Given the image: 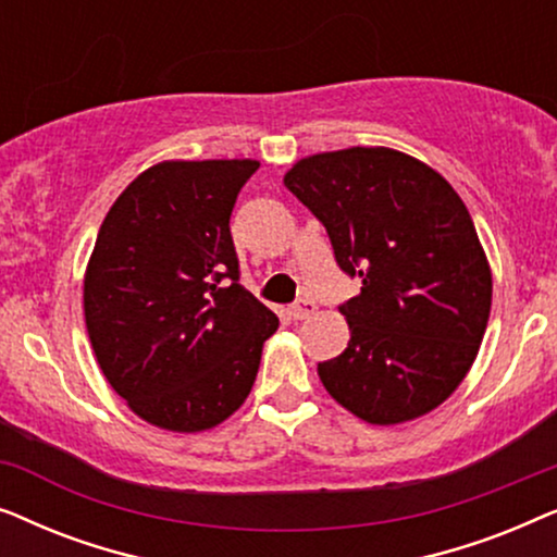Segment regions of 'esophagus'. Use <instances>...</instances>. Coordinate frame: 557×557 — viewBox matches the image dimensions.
Masks as SVG:
<instances>
[{
    "label": "esophagus",
    "mask_w": 557,
    "mask_h": 557,
    "mask_svg": "<svg viewBox=\"0 0 557 557\" xmlns=\"http://www.w3.org/2000/svg\"><path fill=\"white\" fill-rule=\"evenodd\" d=\"M317 311V304L311 301V299H299L292 307V311H288V314H292V319L294 322H301V319H307V317H311Z\"/></svg>",
    "instance_id": "1"
}]
</instances>
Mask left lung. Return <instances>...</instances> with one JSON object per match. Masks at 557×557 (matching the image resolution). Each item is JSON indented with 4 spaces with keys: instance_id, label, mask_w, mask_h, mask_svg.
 Here are the masks:
<instances>
[{
    "instance_id": "1",
    "label": "left lung",
    "mask_w": 557,
    "mask_h": 557,
    "mask_svg": "<svg viewBox=\"0 0 557 557\" xmlns=\"http://www.w3.org/2000/svg\"><path fill=\"white\" fill-rule=\"evenodd\" d=\"M284 185L322 220L362 288L339 311L345 352L326 393L372 425L413 421L467 377L492 309V269L467 205L436 170L387 147L304 157Z\"/></svg>"
}]
</instances>
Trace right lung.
<instances>
[{"instance_id": "obj_1", "label": "right lung", "mask_w": 557, "mask_h": 557, "mask_svg": "<svg viewBox=\"0 0 557 557\" xmlns=\"http://www.w3.org/2000/svg\"><path fill=\"white\" fill-rule=\"evenodd\" d=\"M256 159H166L111 205L83 278L98 368L157 429H215L246 403L278 317L238 284L231 212Z\"/></svg>"}]
</instances>
